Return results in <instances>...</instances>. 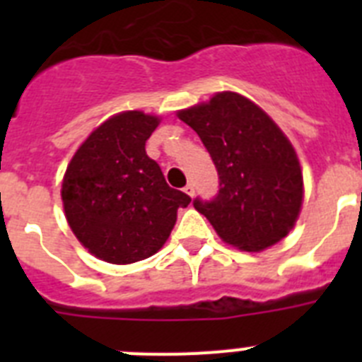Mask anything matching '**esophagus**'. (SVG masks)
<instances>
[{"instance_id": "esophagus-1", "label": "esophagus", "mask_w": 362, "mask_h": 362, "mask_svg": "<svg viewBox=\"0 0 362 362\" xmlns=\"http://www.w3.org/2000/svg\"><path fill=\"white\" fill-rule=\"evenodd\" d=\"M183 192L187 194V196H194V192H196V188H194V183H188L187 187L183 188Z\"/></svg>"}]
</instances>
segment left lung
<instances>
[{
  "mask_svg": "<svg viewBox=\"0 0 362 362\" xmlns=\"http://www.w3.org/2000/svg\"><path fill=\"white\" fill-rule=\"evenodd\" d=\"M196 130L219 175V192L194 206L221 239L246 252L288 235L303 204V174L288 137L263 108L235 92L177 112Z\"/></svg>",
  "mask_w": 362,
  "mask_h": 362,
  "instance_id": "left-lung-1",
  "label": "left lung"
}]
</instances>
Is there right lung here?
Instances as JSON below:
<instances>
[{"mask_svg":"<svg viewBox=\"0 0 362 362\" xmlns=\"http://www.w3.org/2000/svg\"><path fill=\"white\" fill-rule=\"evenodd\" d=\"M159 117L121 112L99 124L74 153L62 199L74 235L92 255L112 264L150 257L170 235L177 209L190 196L166 185L146 156Z\"/></svg>","mask_w":362,"mask_h":362,"instance_id":"obj_1","label":"right lung"}]
</instances>
